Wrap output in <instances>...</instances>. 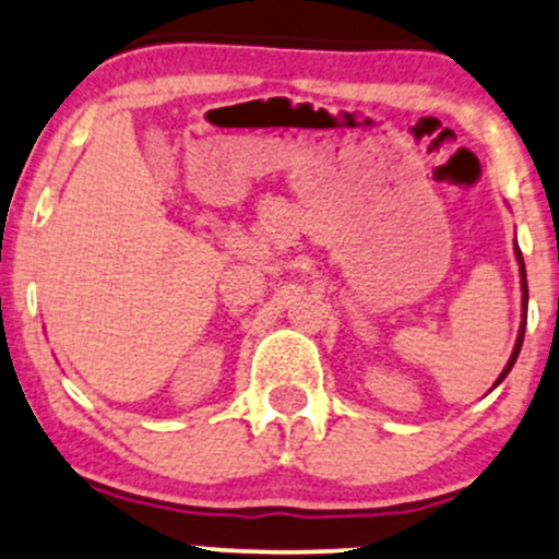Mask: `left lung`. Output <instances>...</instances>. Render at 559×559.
I'll return each mask as SVG.
<instances>
[{
    "instance_id": "obj_1",
    "label": "left lung",
    "mask_w": 559,
    "mask_h": 559,
    "mask_svg": "<svg viewBox=\"0 0 559 559\" xmlns=\"http://www.w3.org/2000/svg\"><path fill=\"white\" fill-rule=\"evenodd\" d=\"M514 254H518V262H520V275H523V323H520V334H518V342H514L512 355H509V364L504 366V371L499 373V379H496V384L504 382L507 373L512 371L514 360H518V355H520V347H523V336H525V310H528V281H525V262H523V254H520V249H514ZM496 384H493V388H496Z\"/></svg>"
}]
</instances>
